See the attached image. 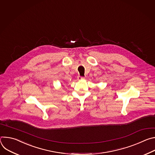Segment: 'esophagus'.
<instances>
[{
    "label": "esophagus",
    "instance_id": "esophagus-1",
    "mask_svg": "<svg viewBox=\"0 0 155 155\" xmlns=\"http://www.w3.org/2000/svg\"><path fill=\"white\" fill-rule=\"evenodd\" d=\"M77 78H78V80H84V77H81V76H78V77H77Z\"/></svg>",
    "mask_w": 155,
    "mask_h": 155
}]
</instances>
